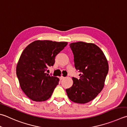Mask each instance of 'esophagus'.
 <instances>
[{"label":"esophagus","instance_id":"1","mask_svg":"<svg viewBox=\"0 0 127 127\" xmlns=\"http://www.w3.org/2000/svg\"><path fill=\"white\" fill-rule=\"evenodd\" d=\"M64 77H63V76H61V77H60V80H63V79L64 78Z\"/></svg>","mask_w":127,"mask_h":127}]
</instances>
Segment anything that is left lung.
<instances>
[{"label":"left lung","instance_id":"obj_1","mask_svg":"<svg viewBox=\"0 0 127 127\" xmlns=\"http://www.w3.org/2000/svg\"><path fill=\"white\" fill-rule=\"evenodd\" d=\"M76 70L80 79L72 77V87L66 90L71 101L84 104L91 101L101 92L108 72L106 57L97 45L92 43H71Z\"/></svg>","mask_w":127,"mask_h":127}]
</instances>
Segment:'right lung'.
Instances as JSON below:
<instances>
[{
  "instance_id": "right-lung-1",
  "label": "right lung",
  "mask_w": 127,
  "mask_h": 127,
  "mask_svg": "<svg viewBox=\"0 0 127 127\" xmlns=\"http://www.w3.org/2000/svg\"><path fill=\"white\" fill-rule=\"evenodd\" d=\"M67 42L37 40L26 47L16 66V75L21 90L32 101H45L51 96L59 78L46 73Z\"/></svg>"
}]
</instances>
